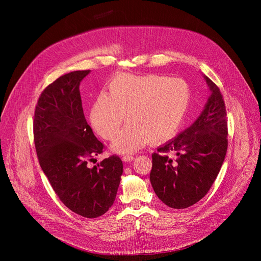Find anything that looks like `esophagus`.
Listing matches in <instances>:
<instances>
[{
  "label": "esophagus",
  "instance_id": "34e87169",
  "mask_svg": "<svg viewBox=\"0 0 261 261\" xmlns=\"http://www.w3.org/2000/svg\"><path fill=\"white\" fill-rule=\"evenodd\" d=\"M134 159V156H131V155H124L123 157H122V160L124 161V162H130V161H132Z\"/></svg>",
  "mask_w": 261,
  "mask_h": 261
}]
</instances>
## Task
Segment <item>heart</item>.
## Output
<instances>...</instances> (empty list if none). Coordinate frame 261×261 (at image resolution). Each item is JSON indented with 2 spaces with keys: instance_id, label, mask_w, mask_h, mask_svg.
<instances>
[{
  "instance_id": "1",
  "label": "heart",
  "mask_w": 261,
  "mask_h": 261,
  "mask_svg": "<svg viewBox=\"0 0 261 261\" xmlns=\"http://www.w3.org/2000/svg\"><path fill=\"white\" fill-rule=\"evenodd\" d=\"M190 88L181 79L119 74L94 103L90 120L104 139L113 140L124 121L128 124L111 144L119 154L138 151L145 143H160L179 129L190 104Z\"/></svg>"
}]
</instances>
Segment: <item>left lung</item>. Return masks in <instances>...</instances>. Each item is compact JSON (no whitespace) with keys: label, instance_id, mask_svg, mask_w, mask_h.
Returning a JSON list of instances; mask_svg holds the SVG:
<instances>
[{"label":"left lung","instance_id":"left-lung-1","mask_svg":"<svg viewBox=\"0 0 261 261\" xmlns=\"http://www.w3.org/2000/svg\"><path fill=\"white\" fill-rule=\"evenodd\" d=\"M202 76L210 96L200 116L152 155V187L159 199L172 208L189 207L205 196L227 151L224 100L219 88L207 76ZM167 152L176 154L174 161Z\"/></svg>","mask_w":261,"mask_h":261}]
</instances>
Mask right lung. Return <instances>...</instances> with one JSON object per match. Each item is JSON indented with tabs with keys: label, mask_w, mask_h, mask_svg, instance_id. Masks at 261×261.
Listing matches in <instances>:
<instances>
[{
	"label": "right lung",
	"mask_w": 261,
	"mask_h": 261,
	"mask_svg": "<svg viewBox=\"0 0 261 261\" xmlns=\"http://www.w3.org/2000/svg\"><path fill=\"white\" fill-rule=\"evenodd\" d=\"M90 72L65 74L42 92L35 109L34 141L40 166L61 201L83 217L97 218L115 202L123 162L111 156L88 167V161L103 151L82 105L80 85Z\"/></svg>",
	"instance_id": "add662e5"
}]
</instances>
